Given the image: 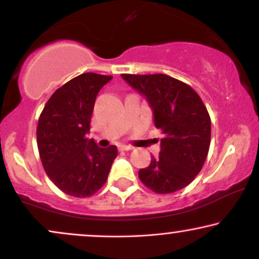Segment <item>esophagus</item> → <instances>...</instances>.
I'll use <instances>...</instances> for the list:
<instances>
[{
    "label": "esophagus",
    "mask_w": 259,
    "mask_h": 259,
    "mask_svg": "<svg viewBox=\"0 0 259 259\" xmlns=\"http://www.w3.org/2000/svg\"><path fill=\"white\" fill-rule=\"evenodd\" d=\"M119 149L120 151H132V149H134L132 146H125V145H121L119 146Z\"/></svg>",
    "instance_id": "34e87169"
}]
</instances>
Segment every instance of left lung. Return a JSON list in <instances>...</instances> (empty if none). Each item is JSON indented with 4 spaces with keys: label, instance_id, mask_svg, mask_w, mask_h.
Segmentation results:
<instances>
[{
    "label": "left lung",
    "instance_id": "1",
    "mask_svg": "<svg viewBox=\"0 0 259 259\" xmlns=\"http://www.w3.org/2000/svg\"><path fill=\"white\" fill-rule=\"evenodd\" d=\"M145 95L154 113V125L165 138L159 158L139 171L141 182L158 194L188 186L200 172L211 142V119L204 102L192 87L163 73L121 74Z\"/></svg>",
    "mask_w": 259,
    "mask_h": 259
}]
</instances>
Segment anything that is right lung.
Returning a JSON list of instances; mask_svg holds the SVG:
<instances>
[{
    "label": "right lung",
    "mask_w": 259,
    "mask_h": 259,
    "mask_svg": "<svg viewBox=\"0 0 259 259\" xmlns=\"http://www.w3.org/2000/svg\"><path fill=\"white\" fill-rule=\"evenodd\" d=\"M112 76L87 72L57 89L37 125V147L43 169L65 194L88 198L105 185L116 146L101 148L87 139L95 99Z\"/></svg>",
    "instance_id": "right-lung-1"
}]
</instances>
